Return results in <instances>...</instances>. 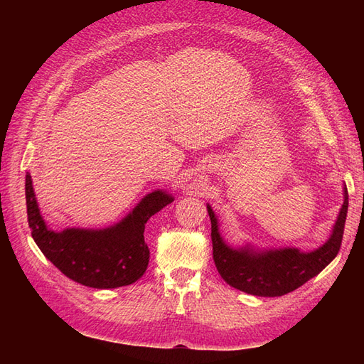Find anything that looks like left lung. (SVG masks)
I'll return each instance as SVG.
<instances>
[{
    "label": "left lung",
    "instance_id": "1",
    "mask_svg": "<svg viewBox=\"0 0 364 364\" xmlns=\"http://www.w3.org/2000/svg\"><path fill=\"white\" fill-rule=\"evenodd\" d=\"M343 205L340 208L333 234L318 249L301 252L296 247L259 250L252 246L230 247L220 235L218 220L206 205L211 218L213 258L215 267L230 287L253 296L274 297L299 289L321 273L340 250L348 214V190L343 186Z\"/></svg>",
    "mask_w": 364,
    "mask_h": 364
}]
</instances>
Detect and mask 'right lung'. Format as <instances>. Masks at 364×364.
Wrapping results in <instances>:
<instances>
[{
  "label": "right lung",
  "mask_w": 364,
  "mask_h": 364,
  "mask_svg": "<svg viewBox=\"0 0 364 364\" xmlns=\"http://www.w3.org/2000/svg\"><path fill=\"white\" fill-rule=\"evenodd\" d=\"M26 202L31 237L41 252L65 277L92 289H117L138 281L149 266L144 241L147 220L173 202L162 190L147 194L119 223L105 229L67 228L51 230L41 215L26 174Z\"/></svg>",
  "instance_id": "1"
}]
</instances>
